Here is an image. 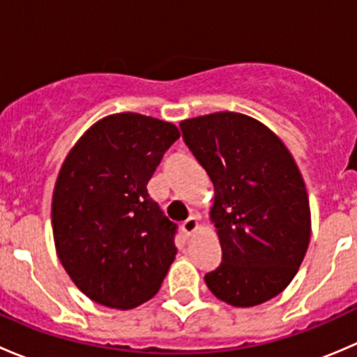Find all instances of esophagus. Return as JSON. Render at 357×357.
Wrapping results in <instances>:
<instances>
[{
    "instance_id": "34e87169",
    "label": "esophagus",
    "mask_w": 357,
    "mask_h": 357,
    "mask_svg": "<svg viewBox=\"0 0 357 357\" xmlns=\"http://www.w3.org/2000/svg\"><path fill=\"white\" fill-rule=\"evenodd\" d=\"M181 228H183V231H185V235L192 236L193 233H195L197 229H199V219H197L195 215H190V218L186 219L185 222H183Z\"/></svg>"
}]
</instances>
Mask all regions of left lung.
<instances>
[{"label": "left lung", "mask_w": 357, "mask_h": 357, "mask_svg": "<svg viewBox=\"0 0 357 357\" xmlns=\"http://www.w3.org/2000/svg\"><path fill=\"white\" fill-rule=\"evenodd\" d=\"M214 185L211 221L222 262L205 275L226 304L252 307L289 287L311 238V208L285 143L262 122L215 112L179 124Z\"/></svg>", "instance_id": "left-lung-1"}]
</instances>
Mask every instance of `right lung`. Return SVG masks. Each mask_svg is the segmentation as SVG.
<instances>
[{"label": "right lung", "instance_id": "obj_1", "mask_svg": "<svg viewBox=\"0 0 357 357\" xmlns=\"http://www.w3.org/2000/svg\"><path fill=\"white\" fill-rule=\"evenodd\" d=\"M178 138L172 122L122 112L95 122L63 160L53 240L67 275L91 301L132 309L160 289L178 252V226L146 185Z\"/></svg>", "mask_w": 357, "mask_h": 357}]
</instances>
